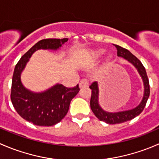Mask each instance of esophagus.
Listing matches in <instances>:
<instances>
[{
    "label": "esophagus",
    "instance_id": "34e87169",
    "mask_svg": "<svg viewBox=\"0 0 159 159\" xmlns=\"http://www.w3.org/2000/svg\"><path fill=\"white\" fill-rule=\"evenodd\" d=\"M89 81H88L87 79H85V78L81 80V81H80V83H79L80 89H83V88L89 87Z\"/></svg>",
    "mask_w": 159,
    "mask_h": 159
}]
</instances>
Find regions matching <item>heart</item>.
I'll return each instance as SVG.
<instances>
[{
    "label": "heart",
    "instance_id": "1",
    "mask_svg": "<svg viewBox=\"0 0 159 159\" xmlns=\"http://www.w3.org/2000/svg\"><path fill=\"white\" fill-rule=\"evenodd\" d=\"M104 52H105V51H104V50H98V51H96V54L99 56V55H101V54H103Z\"/></svg>",
    "mask_w": 159,
    "mask_h": 159
}]
</instances>
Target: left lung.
Instances as JSON below:
<instances>
[{
	"instance_id": "obj_1",
	"label": "left lung",
	"mask_w": 159,
	"mask_h": 159,
	"mask_svg": "<svg viewBox=\"0 0 159 159\" xmlns=\"http://www.w3.org/2000/svg\"><path fill=\"white\" fill-rule=\"evenodd\" d=\"M117 48V54L118 57H121L126 59L128 61L132 64L142 77L144 84V95L141 103L136 108L133 109L118 112H108L105 111L102 108L98 103V82L94 81L90 85V89H91V97L90 101V105L92 110L93 113L100 121H103L108 124L114 125L119 124V123L125 122V121H130L135 118L136 116L140 115L142 111L145 108V105L148 101L149 94H150V86L148 76H147L146 70L145 67L142 64V62L137 58L134 55H133L129 50L121 48V46L115 45Z\"/></svg>"
}]
</instances>
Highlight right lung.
Instances as JSON below:
<instances>
[{
	"mask_svg": "<svg viewBox=\"0 0 159 159\" xmlns=\"http://www.w3.org/2000/svg\"><path fill=\"white\" fill-rule=\"evenodd\" d=\"M68 40L49 38L38 41L20 57L14 68L11 84V102L21 118L35 125L52 126L60 122L68 113L70 101L80 89L78 84L70 89L57 84L43 92H32L22 84L21 72L37 50H57Z\"/></svg>",
	"mask_w": 159,
	"mask_h": 159,
	"instance_id": "add662e5",
	"label": "right lung"
}]
</instances>
